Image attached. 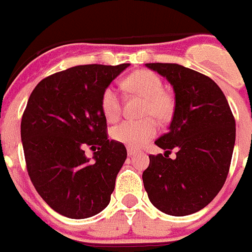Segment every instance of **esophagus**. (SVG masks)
<instances>
[{"label": "esophagus", "mask_w": 252, "mask_h": 252, "mask_svg": "<svg viewBox=\"0 0 252 252\" xmlns=\"http://www.w3.org/2000/svg\"><path fill=\"white\" fill-rule=\"evenodd\" d=\"M127 154H128V157H135V155L137 154V151L132 148H127Z\"/></svg>", "instance_id": "esophagus-1"}]
</instances>
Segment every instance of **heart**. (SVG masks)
Returning <instances> with one entry per match:
<instances>
[{
	"mask_svg": "<svg viewBox=\"0 0 252 252\" xmlns=\"http://www.w3.org/2000/svg\"><path fill=\"white\" fill-rule=\"evenodd\" d=\"M126 87L131 92L146 98L144 116H153L158 121L165 122L173 115L174 104L168 94L159 75L150 70H139L126 79ZM101 108L108 121L119 120L121 115V98L113 86L107 87L101 97ZM158 126L153 119L142 121H125L112 128V139L128 148L137 149L157 135Z\"/></svg>",
	"mask_w": 252,
	"mask_h": 252,
	"instance_id": "1",
	"label": "heart"
}]
</instances>
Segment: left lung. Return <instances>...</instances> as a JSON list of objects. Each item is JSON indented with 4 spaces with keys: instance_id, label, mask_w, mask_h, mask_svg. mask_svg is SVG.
<instances>
[{
    "instance_id": "1",
    "label": "left lung",
    "mask_w": 252,
    "mask_h": 252,
    "mask_svg": "<svg viewBox=\"0 0 252 252\" xmlns=\"http://www.w3.org/2000/svg\"><path fill=\"white\" fill-rule=\"evenodd\" d=\"M174 91L168 132L155 141L165 154L150 155L142 173L151 203L170 216H188L213 201L226 182L236 124L221 88L207 75L174 63H148ZM177 150V158L168 154Z\"/></svg>"
}]
</instances>
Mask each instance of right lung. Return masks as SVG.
I'll return each mask as SVG.
<instances>
[{
  "label": "right lung",
  "instance_id": "add662e5",
  "mask_svg": "<svg viewBox=\"0 0 252 252\" xmlns=\"http://www.w3.org/2000/svg\"><path fill=\"white\" fill-rule=\"evenodd\" d=\"M130 64L78 65L49 75L30 94L21 120L29 177L55 212L82 220L103 211L127 151L107 139L103 91ZM91 146L92 159L84 150Z\"/></svg>",
  "mask_w": 252,
  "mask_h": 252
}]
</instances>
